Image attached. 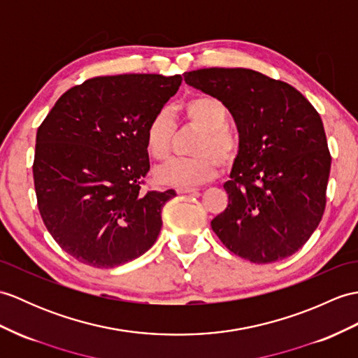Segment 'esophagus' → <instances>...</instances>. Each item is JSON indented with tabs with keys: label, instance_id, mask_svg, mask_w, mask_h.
Segmentation results:
<instances>
[{
	"label": "esophagus",
	"instance_id": "1",
	"mask_svg": "<svg viewBox=\"0 0 358 358\" xmlns=\"http://www.w3.org/2000/svg\"><path fill=\"white\" fill-rule=\"evenodd\" d=\"M177 192L178 194H195V192H198V189L196 187H180V189H177Z\"/></svg>",
	"mask_w": 358,
	"mask_h": 358
}]
</instances>
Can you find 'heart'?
<instances>
[{
    "mask_svg": "<svg viewBox=\"0 0 358 358\" xmlns=\"http://www.w3.org/2000/svg\"><path fill=\"white\" fill-rule=\"evenodd\" d=\"M181 114L189 124L199 129L189 159L173 160L157 172L164 185L192 187L212 180L220 164L229 166L241 151V137L229 127V108L220 97L198 94L181 105ZM176 122L169 110H159L149 119L145 131L146 151L157 162L169 159Z\"/></svg>",
    "mask_w": 358,
    "mask_h": 358,
    "instance_id": "obj_1",
    "label": "heart"
}]
</instances>
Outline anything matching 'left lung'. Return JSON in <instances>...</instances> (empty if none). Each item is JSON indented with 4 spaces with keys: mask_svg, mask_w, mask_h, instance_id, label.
<instances>
[{
    "mask_svg": "<svg viewBox=\"0 0 358 358\" xmlns=\"http://www.w3.org/2000/svg\"><path fill=\"white\" fill-rule=\"evenodd\" d=\"M185 80L227 105L241 137L212 230L255 264L294 255L327 207L331 154L319 113L294 87L250 69H201Z\"/></svg>",
    "mask_w": 358,
    "mask_h": 358,
    "instance_id": "left-lung-1",
    "label": "left lung"
}]
</instances>
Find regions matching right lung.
I'll return each mask as SVG.
<instances>
[{
  "label": "right lung",
  "mask_w": 358,
  "mask_h": 358,
  "mask_svg": "<svg viewBox=\"0 0 358 358\" xmlns=\"http://www.w3.org/2000/svg\"><path fill=\"white\" fill-rule=\"evenodd\" d=\"M180 74H119L70 88L39 124L33 182L38 210L65 253L113 268L148 252L176 190H146L149 119L177 93Z\"/></svg>",
  "instance_id": "add662e5"
}]
</instances>
